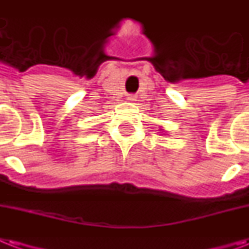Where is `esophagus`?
I'll return each instance as SVG.
<instances>
[{"label": "esophagus", "mask_w": 249, "mask_h": 249, "mask_svg": "<svg viewBox=\"0 0 249 249\" xmlns=\"http://www.w3.org/2000/svg\"><path fill=\"white\" fill-rule=\"evenodd\" d=\"M128 101L129 102H134V101H137V96H135V94H129Z\"/></svg>", "instance_id": "1"}]
</instances>
